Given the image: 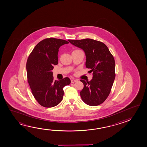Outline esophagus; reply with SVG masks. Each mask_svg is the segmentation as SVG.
I'll list each match as a JSON object with an SVG mask.
<instances>
[{
	"mask_svg": "<svg viewBox=\"0 0 147 147\" xmlns=\"http://www.w3.org/2000/svg\"><path fill=\"white\" fill-rule=\"evenodd\" d=\"M76 81H77V80H74V79H72V80H71V83H74V82H75Z\"/></svg>",
	"mask_w": 147,
	"mask_h": 147,
	"instance_id": "obj_1",
	"label": "esophagus"
}]
</instances>
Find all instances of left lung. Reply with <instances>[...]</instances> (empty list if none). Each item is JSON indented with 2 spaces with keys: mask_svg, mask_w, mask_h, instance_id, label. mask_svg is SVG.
<instances>
[{
  "mask_svg": "<svg viewBox=\"0 0 147 147\" xmlns=\"http://www.w3.org/2000/svg\"><path fill=\"white\" fill-rule=\"evenodd\" d=\"M73 45L82 49L86 56V66L93 72L90 82L80 81L84 87L80 95L84 103L99 105L108 97L115 78V63L113 55L105 43L92 39L70 40Z\"/></svg>",
  "mask_w": 147,
  "mask_h": 147,
  "instance_id": "1",
  "label": "left lung"
}]
</instances>
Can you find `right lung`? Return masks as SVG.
<instances>
[{"label":"right lung","mask_w":147,"mask_h":147,"mask_svg":"<svg viewBox=\"0 0 147 147\" xmlns=\"http://www.w3.org/2000/svg\"><path fill=\"white\" fill-rule=\"evenodd\" d=\"M69 43L65 40L49 38L36 45L27 60V77L32 93L41 106L51 108L63 99V88L71 83L70 78L54 80V65L58 64L59 48Z\"/></svg>","instance_id":"obj_1"}]
</instances>
